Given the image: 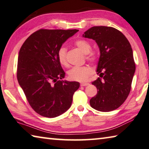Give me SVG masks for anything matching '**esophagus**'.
<instances>
[{
    "mask_svg": "<svg viewBox=\"0 0 149 149\" xmlns=\"http://www.w3.org/2000/svg\"><path fill=\"white\" fill-rule=\"evenodd\" d=\"M88 85H89V84L86 83V82H83V83L80 84V86H88Z\"/></svg>",
    "mask_w": 149,
    "mask_h": 149,
    "instance_id": "1",
    "label": "esophagus"
}]
</instances>
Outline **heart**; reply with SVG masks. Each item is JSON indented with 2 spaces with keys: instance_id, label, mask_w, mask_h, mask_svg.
<instances>
[{
  "instance_id": "b5f03b06",
  "label": "heart",
  "mask_w": 149,
  "mask_h": 149,
  "mask_svg": "<svg viewBox=\"0 0 149 149\" xmlns=\"http://www.w3.org/2000/svg\"><path fill=\"white\" fill-rule=\"evenodd\" d=\"M78 47L84 54L86 55V58L90 61L94 62L97 58V53L96 51L91 50V45L88 41L84 40H79L75 42ZM57 58L58 62L63 66H67V48L62 46L58 49L57 52ZM92 70L88 66H82V67H74L70 69L68 74L70 79L75 81L83 82L86 80L92 74Z\"/></svg>"
}]
</instances>
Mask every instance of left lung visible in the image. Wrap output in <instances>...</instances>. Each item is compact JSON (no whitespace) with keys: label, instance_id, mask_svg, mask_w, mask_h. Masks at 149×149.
Returning a JSON list of instances; mask_svg holds the SVG:
<instances>
[{"label":"left lung","instance_id":"8db88e82","mask_svg":"<svg viewBox=\"0 0 149 149\" xmlns=\"http://www.w3.org/2000/svg\"><path fill=\"white\" fill-rule=\"evenodd\" d=\"M82 37L92 39L98 46L100 58L92 84L97 93L90 100L92 108L108 112L118 108L127 97L135 71L133 50L120 31L108 26H94Z\"/></svg>","mask_w":149,"mask_h":149}]
</instances>
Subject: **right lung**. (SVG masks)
Instances as JSON below:
<instances>
[{
	"label": "right lung",
	"instance_id": "obj_1",
	"mask_svg": "<svg viewBox=\"0 0 149 149\" xmlns=\"http://www.w3.org/2000/svg\"><path fill=\"white\" fill-rule=\"evenodd\" d=\"M78 30H43L33 33L19 49L17 79L33 110L55 118L70 108L80 83L63 80L58 49Z\"/></svg>",
	"mask_w": 149,
	"mask_h": 149
}]
</instances>
